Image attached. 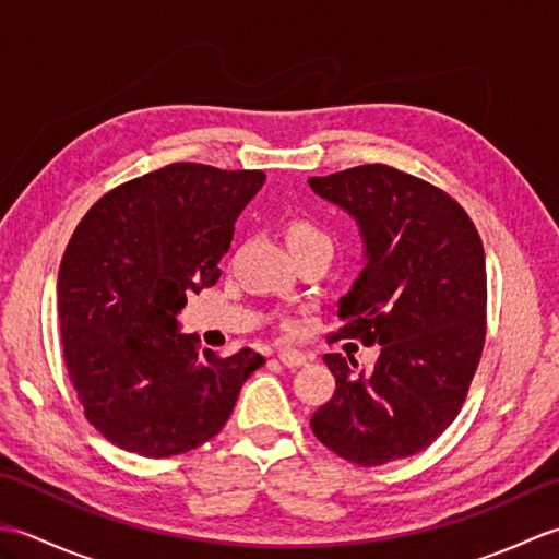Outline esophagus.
Listing matches in <instances>:
<instances>
[{
	"instance_id": "1",
	"label": "esophagus",
	"mask_w": 559,
	"mask_h": 559,
	"mask_svg": "<svg viewBox=\"0 0 559 559\" xmlns=\"http://www.w3.org/2000/svg\"><path fill=\"white\" fill-rule=\"evenodd\" d=\"M278 362H283L286 367H302V365H307V355L300 350H293V348H283V350H278Z\"/></svg>"
}]
</instances>
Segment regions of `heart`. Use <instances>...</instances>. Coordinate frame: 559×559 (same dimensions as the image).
Here are the masks:
<instances>
[{"label":"heart","mask_w":559,"mask_h":559,"mask_svg":"<svg viewBox=\"0 0 559 559\" xmlns=\"http://www.w3.org/2000/svg\"><path fill=\"white\" fill-rule=\"evenodd\" d=\"M319 240L329 242V237L322 230H319L317 225L307 223V221H293L288 225V245H290V249L307 245V242H319Z\"/></svg>","instance_id":"heart-1"}]
</instances>
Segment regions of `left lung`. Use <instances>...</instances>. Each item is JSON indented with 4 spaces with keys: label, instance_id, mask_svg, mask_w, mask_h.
Wrapping results in <instances>:
<instances>
[{
    "label": "left lung",
    "instance_id": "1",
    "mask_svg": "<svg viewBox=\"0 0 559 559\" xmlns=\"http://www.w3.org/2000/svg\"><path fill=\"white\" fill-rule=\"evenodd\" d=\"M310 187L358 221L365 242L334 336L382 346L374 370L355 377L341 353L324 355L336 391L312 432L341 459L384 466L430 447L466 401L485 346L483 242L459 201L391 165L310 177Z\"/></svg>",
    "mask_w": 559,
    "mask_h": 559
}]
</instances>
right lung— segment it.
<instances>
[{
	"instance_id": "obj_1",
	"label": "right lung",
	"mask_w": 559,
	"mask_h": 559,
	"mask_svg": "<svg viewBox=\"0 0 559 559\" xmlns=\"http://www.w3.org/2000/svg\"><path fill=\"white\" fill-rule=\"evenodd\" d=\"M264 180L173 163L115 187L76 225L57 276L59 334L83 415L108 442L148 459L192 451L223 430L264 365L249 348L199 350L177 331L187 295L218 281Z\"/></svg>"
}]
</instances>
